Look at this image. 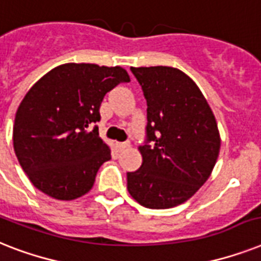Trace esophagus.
Instances as JSON below:
<instances>
[{
  "instance_id": "34e87169",
  "label": "esophagus",
  "mask_w": 261,
  "mask_h": 261,
  "mask_svg": "<svg viewBox=\"0 0 261 261\" xmlns=\"http://www.w3.org/2000/svg\"><path fill=\"white\" fill-rule=\"evenodd\" d=\"M116 147L119 151H123L127 147H130V142H119V143H116Z\"/></svg>"
}]
</instances>
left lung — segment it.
I'll list each match as a JSON object with an SVG mask.
<instances>
[{
  "instance_id": "8db88e82",
  "label": "left lung",
  "mask_w": 261,
  "mask_h": 261,
  "mask_svg": "<svg viewBox=\"0 0 261 261\" xmlns=\"http://www.w3.org/2000/svg\"><path fill=\"white\" fill-rule=\"evenodd\" d=\"M147 101L142 166L127 173V189L139 204L167 209L204 185L220 152L217 122L197 84L173 67H131ZM151 141L152 145H149Z\"/></svg>"
}]
</instances>
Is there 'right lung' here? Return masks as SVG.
<instances>
[{"mask_svg":"<svg viewBox=\"0 0 261 261\" xmlns=\"http://www.w3.org/2000/svg\"><path fill=\"white\" fill-rule=\"evenodd\" d=\"M130 76L122 67L59 65L44 75L18 106L13 126L17 160L31 182L56 200L92 189L99 167L111 160L94 126L105 95Z\"/></svg>","mask_w":261,"mask_h":261,"instance_id":"add662e5","label":"right lung"}]
</instances>
